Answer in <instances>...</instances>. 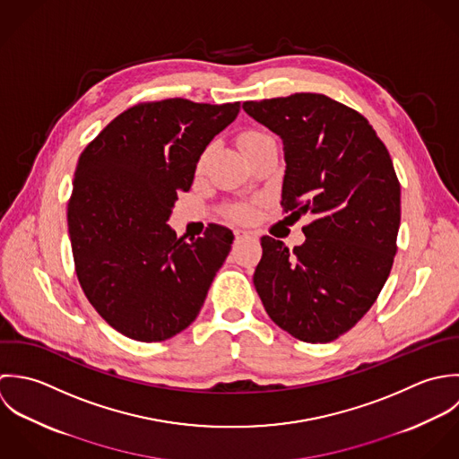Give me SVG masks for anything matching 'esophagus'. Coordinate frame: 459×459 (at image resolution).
Segmentation results:
<instances>
[{
	"mask_svg": "<svg viewBox=\"0 0 459 459\" xmlns=\"http://www.w3.org/2000/svg\"><path fill=\"white\" fill-rule=\"evenodd\" d=\"M234 236H236V241H238V243H241V241H245V239L254 238V234H252V232L243 230V229H236V230H234Z\"/></svg>",
	"mask_w": 459,
	"mask_h": 459,
	"instance_id": "1",
	"label": "esophagus"
}]
</instances>
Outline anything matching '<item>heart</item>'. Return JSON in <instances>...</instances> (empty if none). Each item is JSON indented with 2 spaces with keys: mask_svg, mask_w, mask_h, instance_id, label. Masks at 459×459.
I'll list each match as a JSON object with an SVG mask.
<instances>
[{
  "mask_svg": "<svg viewBox=\"0 0 459 459\" xmlns=\"http://www.w3.org/2000/svg\"><path fill=\"white\" fill-rule=\"evenodd\" d=\"M270 140H275L272 134H268V133H264V131H247L245 134H241V138H239V147H241V151H247L248 147H252V145H255V143H261V142H270ZM204 156L200 158V161H198V167H202V163H204ZM234 216L238 218V220H241V221H248L252 216H254V209L250 207V205H238L236 209H234Z\"/></svg>",
  "mask_w": 459,
  "mask_h": 459,
  "instance_id": "obj_1",
  "label": "heart"
}]
</instances>
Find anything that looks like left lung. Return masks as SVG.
I'll list each match as a JSON object with an SVG mask.
<instances>
[{
    "instance_id": "8db88e82",
    "label": "left lung",
    "mask_w": 459,
    "mask_h": 459,
    "mask_svg": "<svg viewBox=\"0 0 459 459\" xmlns=\"http://www.w3.org/2000/svg\"><path fill=\"white\" fill-rule=\"evenodd\" d=\"M243 109L283 142V212L314 216L292 250L261 238L254 285L281 330L332 342L366 316L394 264L401 184L390 154L364 115L323 93L247 100Z\"/></svg>"
}]
</instances>
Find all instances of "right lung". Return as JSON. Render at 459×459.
I'll return each mask as SVG.
<instances>
[{
  "instance_id": "add662e5",
  "label": "right lung",
  "mask_w": 459,
  "mask_h": 459,
  "mask_svg": "<svg viewBox=\"0 0 459 459\" xmlns=\"http://www.w3.org/2000/svg\"><path fill=\"white\" fill-rule=\"evenodd\" d=\"M239 102H140L115 117L80 156L67 225L80 285L122 335L161 342L198 316L234 234L211 223L186 241L167 225L209 142Z\"/></svg>"
}]
</instances>
